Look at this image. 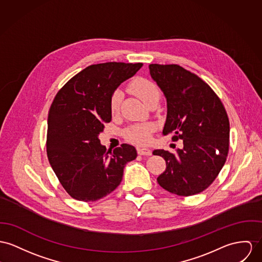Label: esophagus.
<instances>
[{
  "mask_svg": "<svg viewBox=\"0 0 262 262\" xmlns=\"http://www.w3.org/2000/svg\"><path fill=\"white\" fill-rule=\"evenodd\" d=\"M138 154L140 156H150L151 155V150L148 148H144V147H139L138 148Z\"/></svg>",
  "mask_w": 262,
  "mask_h": 262,
  "instance_id": "obj_1",
  "label": "esophagus"
}]
</instances>
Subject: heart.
I'll list each match as a JSON object with an SVG mask.
<instances>
[{
  "instance_id": "obj_1",
  "label": "heart",
  "mask_w": 262,
  "mask_h": 262,
  "mask_svg": "<svg viewBox=\"0 0 262 262\" xmlns=\"http://www.w3.org/2000/svg\"><path fill=\"white\" fill-rule=\"evenodd\" d=\"M129 90L136 96H138L141 101H143L146 105L151 101H157L160 99V91L158 86L149 80L143 78H137L129 83ZM121 95L120 91H116L112 98H111V112L113 114H117L121 106ZM155 126L150 123L146 124H138L128 127L124 132V136L128 141L144 144L150 140V134L154 132Z\"/></svg>"
}]
</instances>
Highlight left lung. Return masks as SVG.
I'll return each instance as SVG.
<instances>
[{"instance_id": "1", "label": "left lung", "mask_w": 262, "mask_h": 262, "mask_svg": "<svg viewBox=\"0 0 262 262\" xmlns=\"http://www.w3.org/2000/svg\"><path fill=\"white\" fill-rule=\"evenodd\" d=\"M148 68L166 99L162 134L183 142L174 154L152 151L166 162L158 182L181 196L200 193L216 179L226 161L229 121L225 108L205 81L181 66L151 63Z\"/></svg>"}]
</instances>
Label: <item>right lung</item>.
Here are the masks:
<instances>
[{"label": "right lung", "mask_w": 262, "mask_h": 262, "mask_svg": "<svg viewBox=\"0 0 262 262\" xmlns=\"http://www.w3.org/2000/svg\"><path fill=\"white\" fill-rule=\"evenodd\" d=\"M141 62L92 64L68 81L48 116L47 155L60 184L75 200L96 202L121 183L123 168L136 160L135 146L108 150L101 144L104 123L112 121L111 98Z\"/></svg>", "instance_id": "right-lung-1"}]
</instances>
